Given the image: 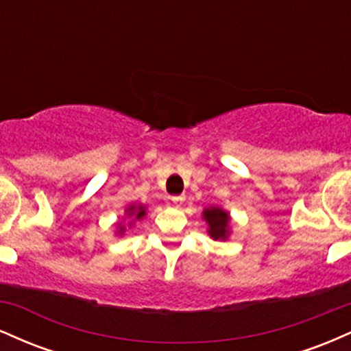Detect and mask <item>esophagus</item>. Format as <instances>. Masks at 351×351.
Masks as SVG:
<instances>
[{
    "instance_id": "obj_1",
    "label": "esophagus",
    "mask_w": 351,
    "mask_h": 351,
    "mask_svg": "<svg viewBox=\"0 0 351 351\" xmlns=\"http://www.w3.org/2000/svg\"><path fill=\"white\" fill-rule=\"evenodd\" d=\"M170 199H171L175 204H181V203H183V201H184V196H171Z\"/></svg>"
}]
</instances>
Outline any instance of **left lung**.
Masks as SVG:
<instances>
[{
    "label": "left lung",
    "mask_w": 351,
    "mask_h": 351,
    "mask_svg": "<svg viewBox=\"0 0 351 351\" xmlns=\"http://www.w3.org/2000/svg\"><path fill=\"white\" fill-rule=\"evenodd\" d=\"M204 219L209 224V236L213 239H226L228 237V223H229V216L226 211L219 208H211L206 209L203 213Z\"/></svg>",
    "instance_id": "1"
}]
</instances>
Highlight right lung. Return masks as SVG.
I'll use <instances>...</instances> for the list:
<instances>
[{
	"mask_svg": "<svg viewBox=\"0 0 351 351\" xmlns=\"http://www.w3.org/2000/svg\"><path fill=\"white\" fill-rule=\"evenodd\" d=\"M127 213H128V215H135L136 219H140V217L145 216V208L143 206H138V208L130 206V208H128ZM120 231H123V228H120Z\"/></svg>",
	"mask_w": 351,
	"mask_h": 351,
	"instance_id": "add662e5",
	"label": "right lung"
}]
</instances>
